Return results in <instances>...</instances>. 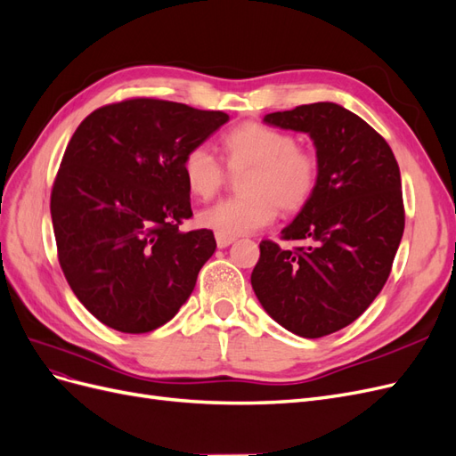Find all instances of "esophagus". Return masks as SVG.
I'll use <instances>...</instances> for the list:
<instances>
[{"mask_svg": "<svg viewBox=\"0 0 456 456\" xmlns=\"http://www.w3.org/2000/svg\"><path fill=\"white\" fill-rule=\"evenodd\" d=\"M234 240V237H225V234H219V232H216V244H217V248H227L229 244H232Z\"/></svg>", "mask_w": 456, "mask_h": 456, "instance_id": "34e87169", "label": "esophagus"}]
</instances>
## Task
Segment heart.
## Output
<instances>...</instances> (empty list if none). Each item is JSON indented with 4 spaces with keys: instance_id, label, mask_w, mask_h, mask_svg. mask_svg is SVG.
Here are the masks:
<instances>
[{
    "instance_id": "obj_1",
    "label": "heart",
    "mask_w": 456,
    "mask_h": 456,
    "mask_svg": "<svg viewBox=\"0 0 456 456\" xmlns=\"http://www.w3.org/2000/svg\"><path fill=\"white\" fill-rule=\"evenodd\" d=\"M225 165L240 174L244 195L227 199L199 214V224L225 237H240L274 222L276 210L299 212L313 199L320 180V159L297 145L291 132L248 121L222 140ZM183 180L200 200L216 197L227 182V170L207 148L195 145L182 160Z\"/></svg>"
}]
</instances>
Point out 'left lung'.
I'll return each instance as SVG.
<instances>
[{
	"label": "left lung",
	"mask_w": 456,
	"mask_h": 456,
	"mask_svg": "<svg viewBox=\"0 0 456 456\" xmlns=\"http://www.w3.org/2000/svg\"><path fill=\"white\" fill-rule=\"evenodd\" d=\"M306 132L320 159L313 199L282 229L284 249L261 240L252 288L263 308L306 339L352 324L388 281L405 227L400 167L387 140L333 102L265 115Z\"/></svg>",
	"instance_id": "left-lung-1"
}]
</instances>
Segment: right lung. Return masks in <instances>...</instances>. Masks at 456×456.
Returning <instances> with one entry per match:
<instances>
[{
  "instance_id": "obj_1",
  "label": "right lung",
  "mask_w": 456,
  "mask_h": 456,
  "mask_svg": "<svg viewBox=\"0 0 456 456\" xmlns=\"http://www.w3.org/2000/svg\"><path fill=\"white\" fill-rule=\"evenodd\" d=\"M229 121L224 111L130 98L94 110L73 132L51 193L62 273L102 324L148 333L175 316L214 249L193 216L183 155Z\"/></svg>"
}]
</instances>
